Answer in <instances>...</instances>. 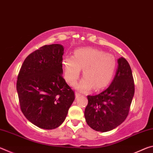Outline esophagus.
<instances>
[{"label":"esophagus","mask_w":153,"mask_h":153,"mask_svg":"<svg viewBox=\"0 0 153 153\" xmlns=\"http://www.w3.org/2000/svg\"><path fill=\"white\" fill-rule=\"evenodd\" d=\"M75 95H76V98H78V97H79L80 96H81L82 94H79V92H76V93H75Z\"/></svg>","instance_id":"esophagus-1"}]
</instances>
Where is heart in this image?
<instances>
[{
    "label": "heart",
    "mask_w": 153,
    "mask_h": 153,
    "mask_svg": "<svg viewBox=\"0 0 153 153\" xmlns=\"http://www.w3.org/2000/svg\"><path fill=\"white\" fill-rule=\"evenodd\" d=\"M65 79L71 86L76 84L83 69L84 77L76 86L77 90L86 92L104 88L111 82L117 67L115 56L92 48H83L74 52L73 56L63 60Z\"/></svg>",
    "instance_id": "heart-1"
}]
</instances>
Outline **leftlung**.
Masks as SVG:
<instances>
[{
    "label": "left lung",
    "instance_id": "obj_1",
    "mask_svg": "<svg viewBox=\"0 0 153 153\" xmlns=\"http://www.w3.org/2000/svg\"><path fill=\"white\" fill-rule=\"evenodd\" d=\"M118 67L112 83L95 96H88L84 116L90 128L105 132L117 128L128 117L134 94L131 67L126 59H118Z\"/></svg>",
    "mask_w": 153,
    "mask_h": 153
}]
</instances>
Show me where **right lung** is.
Masks as SVG:
<instances>
[{
    "instance_id": "add662e5",
    "label": "right lung",
    "mask_w": 153,
    "mask_h": 153,
    "mask_svg": "<svg viewBox=\"0 0 153 153\" xmlns=\"http://www.w3.org/2000/svg\"><path fill=\"white\" fill-rule=\"evenodd\" d=\"M63 46L45 45L28 55L19 72L17 91L22 113L38 128L60 126L75 99L63 77Z\"/></svg>"
}]
</instances>
